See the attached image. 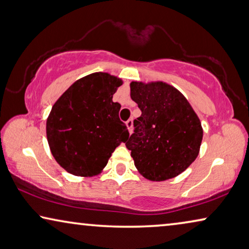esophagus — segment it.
Instances as JSON below:
<instances>
[{
	"label": "esophagus",
	"instance_id": "34e87169",
	"mask_svg": "<svg viewBox=\"0 0 249 249\" xmlns=\"http://www.w3.org/2000/svg\"><path fill=\"white\" fill-rule=\"evenodd\" d=\"M125 124H127V127L129 129V132H132V119H129V120L125 122Z\"/></svg>",
	"mask_w": 249,
	"mask_h": 249
}]
</instances>
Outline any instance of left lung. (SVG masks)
Returning a JSON list of instances; mask_svg holds the SVG:
<instances>
[{
	"label": "left lung",
	"mask_w": 249,
	"mask_h": 249,
	"mask_svg": "<svg viewBox=\"0 0 249 249\" xmlns=\"http://www.w3.org/2000/svg\"><path fill=\"white\" fill-rule=\"evenodd\" d=\"M130 96L142 116L125 142L135 166L150 181H166L196 160L203 130L184 95L163 82L130 83Z\"/></svg>",
	"instance_id": "1"
}]
</instances>
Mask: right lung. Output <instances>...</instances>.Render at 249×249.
I'll list each match as a JSON object with an SVG mask.
<instances>
[{
    "label": "right lung",
    "instance_id": "add662e5",
    "mask_svg": "<svg viewBox=\"0 0 249 249\" xmlns=\"http://www.w3.org/2000/svg\"><path fill=\"white\" fill-rule=\"evenodd\" d=\"M122 85L107 73H93L71 85L47 119L50 151L65 171L76 176L98 175L129 131L119 118L113 94Z\"/></svg>",
    "mask_w": 249,
    "mask_h": 249
}]
</instances>
